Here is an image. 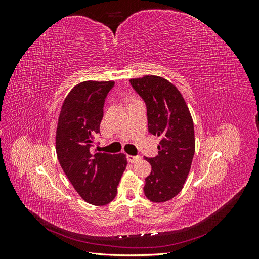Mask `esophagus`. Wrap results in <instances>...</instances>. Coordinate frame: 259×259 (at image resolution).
<instances>
[{"instance_id": "obj_1", "label": "esophagus", "mask_w": 259, "mask_h": 259, "mask_svg": "<svg viewBox=\"0 0 259 259\" xmlns=\"http://www.w3.org/2000/svg\"><path fill=\"white\" fill-rule=\"evenodd\" d=\"M126 159H127V161L130 162V163H135V162H137L140 158L138 155H131V154H128V155H126Z\"/></svg>"}]
</instances>
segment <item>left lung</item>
Returning <instances> with one entry per match:
<instances>
[{
  "label": "left lung",
  "instance_id": "1",
  "mask_svg": "<svg viewBox=\"0 0 259 259\" xmlns=\"http://www.w3.org/2000/svg\"><path fill=\"white\" fill-rule=\"evenodd\" d=\"M145 101L148 131L161 138L159 153L145 158L151 173L144 192L151 202H166L182 191L195 150L193 121L182 94L175 85L156 75L130 80Z\"/></svg>",
  "mask_w": 259,
  "mask_h": 259
}]
</instances>
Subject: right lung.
<instances>
[{
    "mask_svg": "<svg viewBox=\"0 0 259 259\" xmlns=\"http://www.w3.org/2000/svg\"><path fill=\"white\" fill-rule=\"evenodd\" d=\"M113 81H85L75 85L62 104L56 131V153L66 176L80 197L106 205L116 195L127 161L124 153L94 152L100 134L104 105Z\"/></svg>",
    "mask_w": 259,
    "mask_h": 259,
    "instance_id": "add662e5",
    "label": "right lung"
}]
</instances>
